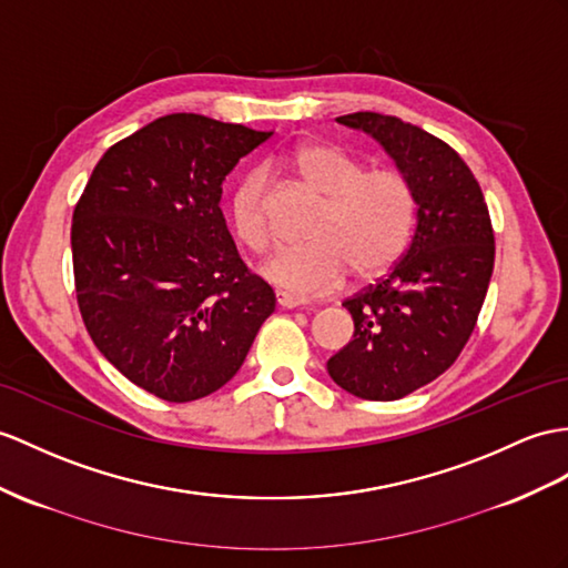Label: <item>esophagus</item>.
<instances>
[{
    "mask_svg": "<svg viewBox=\"0 0 568 568\" xmlns=\"http://www.w3.org/2000/svg\"><path fill=\"white\" fill-rule=\"evenodd\" d=\"M276 306L280 308H306V301L286 294V292H276Z\"/></svg>",
    "mask_w": 568,
    "mask_h": 568,
    "instance_id": "34e87169",
    "label": "esophagus"
}]
</instances>
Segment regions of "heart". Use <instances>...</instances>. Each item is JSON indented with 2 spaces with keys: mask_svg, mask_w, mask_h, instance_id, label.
Returning a JSON list of instances; mask_svg holds the SVG:
<instances>
[{
  "mask_svg": "<svg viewBox=\"0 0 568 568\" xmlns=\"http://www.w3.org/2000/svg\"><path fill=\"white\" fill-rule=\"evenodd\" d=\"M288 163L303 183L323 197L308 236L282 245L262 274L284 292L311 298L337 292L349 272L358 280L390 270L409 243L417 197L409 180L393 169L368 171L366 161L329 142H301ZM233 229L253 253L272 243L267 180L260 171L243 175L231 200Z\"/></svg>",
  "mask_w": 568,
  "mask_h": 568,
  "instance_id": "heart-1",
  "label": "heart"
}]
</instances>
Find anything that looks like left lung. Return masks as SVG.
<instances>
[{"label":"left lung","mask_w":568,"mask_h":568,"mask_svg":"<svg viewBox=\"0 0 568 568\" xmlns=\"http://www.w3.org/2000/svg\"><path fill=\"white\" fill-rule=\"evenodd\" d=\"M337 122L376 136L417 197L409 247L388 274L342 303L354 337L327 362L339 388L390 403L460 356L489 288L494 229L473 171L444 140L368 110Z\"/></svg>","instance_id":"obj_1"}]
</instances>
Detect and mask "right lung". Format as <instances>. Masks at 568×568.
Listing matches in <instances>:
<instances>
[{
  "mask_svg": "<svg viewBox=\"0 0 568 568\" xmlns=\"http://www.w3.org/2000/svg\"><path fill=\"white\" fill-rule=\"evenodd\" d=\"M173 113L110 146L74 206L77 303L99 352L165 403L226 385L274 311L221 214V183L270 140Z\"/></svg>",
  "mask_w": 568,
  "mask_h": 568,
  "instance_id": "1",
  "label": "right lung"
}]
</instances>
